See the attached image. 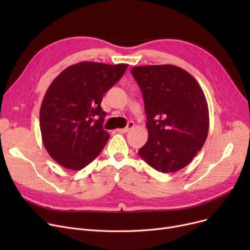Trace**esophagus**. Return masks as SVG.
Returning <instances> with one entry per match:
<instances>
[{
    "mask_svg": "<svg viewBox=\"0 0 250 250\" xmlns=\"http://www.w3.org/2000/svg\"><path fill=\"white\" fill-rule=\"evenodd\" d=\"M134 125H135L134 122H129L125 127H124V128H118V129H116V132H117V133L125 134V133L128 132V130H129L130 128H133V127H134Z\"/></svg>",
    "mask_w": 250,
    "mask_h": 250,
    "instance_id": "34e87169",
    "label": "esophagus"
}]
</instances>
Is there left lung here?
<instances>
[{
	"label": "left lung",
	"mask_w": 250,
	"mask_h": 250,
	"mask_svg": "<svg viewBox=\"0 0 250 250\" xmlns=\"http://www.w3.org/2000/svg\"><path fill=\"white\" fill-rule=\"evenodd\" d=\"M145 102L148 141L139 155L163 173L176 172L191 162L208 133L204 91L186 70L173 64L132 69Z\"/></svg>",
	"instance_id": "1"
}]
</instances>
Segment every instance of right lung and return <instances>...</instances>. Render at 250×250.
<instances>
[{
    "label": "right lung",
    "mask_w": 250,
    "mask_h": 250,
    "mask_svg": "<svg viewBox=\"0 0 250 250\" xmlns=\"http://www.w3.org/2000/svg\"><path fill=\"white\" fill-rule=\"evenodd\" d=\"M126 63L82 62L64 69L43 97L39 125L44 148L64 168L81 170L109 139L103 129V95L124 76Z\"/></svg>",
    "instance_id": "right-lung-1"
}]
</instances>
